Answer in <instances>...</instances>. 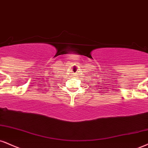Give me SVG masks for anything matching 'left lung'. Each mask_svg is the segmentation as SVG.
I'll list each match as a JSON object with an SVG mask.
<instances>
[{
	"label": "left lung",
	"mask_w": 148,
	"mask_h": 148,
	"mask_svg": "<svg viewBox=\"0 0 148 148\" xmlns=\"http://www.w3.org/2000/svg\"><path fill=\"white\" fill-rule=\"evenodd\" d=\"M98 83H99V82H98Z\"/></svg>",
	"instance_id": "left-lung-1"
}]
</instances>
